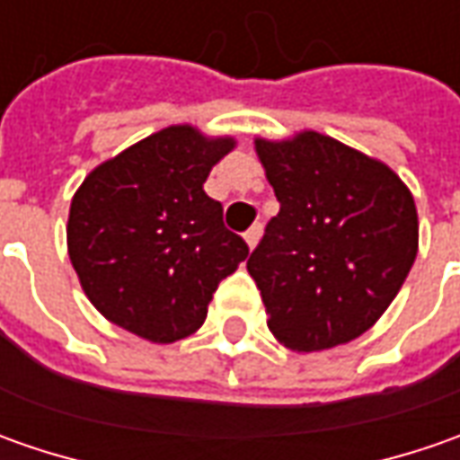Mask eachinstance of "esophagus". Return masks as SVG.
<instances>
[{"label":"esophagus","mask_w":460,"mask_h":460,"mask_svg":"<svg viewBox=\"0 0 460 460\" xmlns=\"http://www.w3.org/2000/svg\"><path fill=\"white\" fill-rule=\"evenodd\" d=\"M261 233H263V227H261V225H253V227H251V230L245 233V243H248V248H251V251H253V248L258 245V240H261Z\"/></svg>","instance_id":"1"}]
</instances>
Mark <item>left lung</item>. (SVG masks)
<instances>
[{
    "mask_svg": "<svg viewBox=\"0 0 460 460\" xmlns=\"http://www.w3.org/2000/svg\"><path fill=\"white\" fill-rule=\"evenodd\" d=\"M256 155L281 204L248 258L269 330L296 353L356 341L415 263L412 191L384 161L314 130L256 137Z\"/></svg>",
    "mask_w": 460,
    "mask_h": 460,
    "instance_id": "1",
    "label": "left lung"
}]
</instances>
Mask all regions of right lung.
Segmentation results:
<instances>
[{
	"mask_svg": "<svg viewBox=\"0 0 460 460\" xmlns=\"http://www.w3.org/2000/svg\"><path fill=\"white\" fill-rule=\"evenodd\" d=\"M233 135L171 125L99 164L76 189L66 243L89 302L151 343L197 332L212 294L248 256L204 181Z\"/></svg>",
	"mask_w": 460,
	"mask_h": 460,
	"instance_id": "add662e5",
	"label": "right lung"
}]
</instances>
